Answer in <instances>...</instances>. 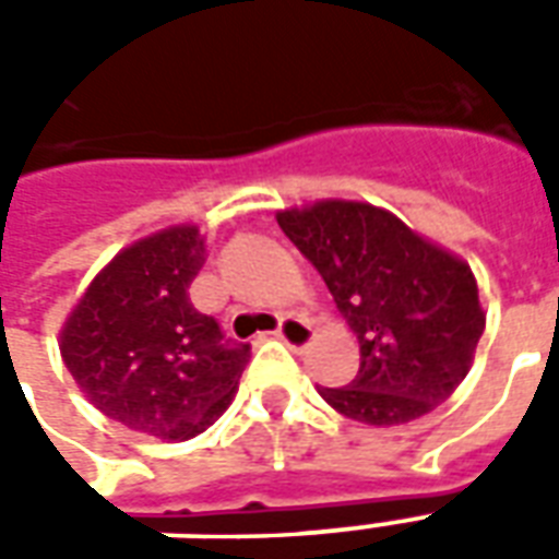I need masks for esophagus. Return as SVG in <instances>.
I'll list each match as a JSON object with an SVG mask.
<instances>
[{"mask_svg":"<svg viewBox=\"0 0 559 559\" xmlns=\"http://www.w3.org/2000/svg\"><path fill=\"white\" fill-rule=\"evenodd\" d=\"M275 338L284 341L293 350H302V347H308L314 341V329H311V323L299 320V317H284L281 326L275 329Z\"/></svg>","mask_w":559,"mask_h":559,"instance_id":"obj_1","label":"esophagus"}]
</instances>
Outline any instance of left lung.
<instances>
[{
  "label": "left lung",
  "instance_id": "left-lung-1",
  "mask_svg": "<svg viewBox=\"0 0 559 559\" xmlns=\"http://www.w3.org/2000/svg\"><path fill=\"white\" fill-rule=\"evenodd\" d=\"M278 227L326 281L359 338L362 362L350 386L320 389L329 407L392 428L443 404L467 377L485 332L467 263L386 209L356 200L284 209Z\"/></svg>",
  "mask_w": 559,
  "mask_h": 559
}]
</instances>
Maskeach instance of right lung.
Listing matches in <instances>:
<instances>
[{"instance_id":"right-lung-1","label":"right lung","mask_w":559,"mask_h":559,"mask_svg":"<svg viewBox=\"0 0 559 559\" xmlns=\"http://www.w3.org/2000/svg\"><path fill=\"white\" fill-rule=\"evenodd\" d=\"M203 263L194 224L152 233L119 251L68 314L62 362L107 419L188 440L230 407L251 347L188 299Z\"/></svg>"}]
</instances>
